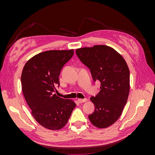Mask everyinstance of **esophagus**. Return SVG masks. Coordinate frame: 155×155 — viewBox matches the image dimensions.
<instances>
[{"mask_svg": "<svg viewBox=\"0 0 155 155\" xmlns=\"http://www.w3.org/2000/svg\"><path fill=\"white\" fill-rule=\"evenodd\" d=\"M78 101L79 102V103H84V102H86V101H87V98H85V99H78Z\"/></svg>", "mask_w": 155, "mask_h": 155, "instance_id": "34e87169", "label": "esophagus"}]
</instances>
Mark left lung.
Returning a JSON list of instances; mask_svg holds the SVG:
<instances>
[{
	"mask_svg": "<svg viewBox=\"0 0 155 155\" xmlns=\"http://www.w3.org/2000/svg\"><path fill=\"white\" fill-rule=\"evenodd\" d=\"M81 61L90 69L94 81H100V91L91 101L94 112L88 116L93 125L107 128L122 113L130 90L129 69L124 58L107 45L76 49Z\"/></svg>",
	"mask_w": 155,
	"mask_h": 155,
	"instance_id": "1",
	"label": "left lung"
}]
</instances>
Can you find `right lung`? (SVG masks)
<instances>
[{
  "label": "right lung",
  "instance_id": "obj_1",
  "mask_svg": "<svg viewBox=\"0 0 155 155\" xmlns=\"http://www.w3.org/2000/svg\"><path fill=\"white\" fill-rule=\"evenodd\" d=\"M73 55V49L45 51L30 59L22 69V91L31 114L50 130L62 129L76 106L73 100L54 94L55 87L60 85L61 70Z\"/></svg>",
  "mask_w": 155,
  "mask_h": 155
}]
</instances>
